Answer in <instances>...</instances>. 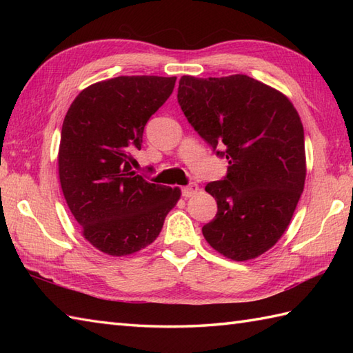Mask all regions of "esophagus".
Wrapping results in <instances>:
<instances>
[{
	"mask_svg": "<svg viewBox=\"0 0 353 353\" xmlns=\"http://www.w3.org/2000/svg\"><path fill=\"white\" fill-rule=\"evenodd\" d=\"M197 191H199V185L197 183H190V185H186L182 188V196L185 199H188V197H192L194 194H197Z\"/></svg>",
	"mask_w": 353,
	"mask_h": 353,
	"instance_id": "34e87169",
	"label": "esophagus"
}]
</instances>
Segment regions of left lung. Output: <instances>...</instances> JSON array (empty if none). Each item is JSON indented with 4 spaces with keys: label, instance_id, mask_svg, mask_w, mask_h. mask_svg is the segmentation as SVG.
<instances>
[{
    "label": "left lung",
    "instance_id": "1",
    "mask_svg": "<svg viewBox=\"0 0 353 353\" xmlns=\"http://www.w3.org/2000/svg\"><path fill=\"white\" fill-rule=\"evenodd\" d=\"M177 100L194 130L229 162L226 177L205 188L219 211L203 236L229 259L258 258L279 241L302 196L301 117L282 92L244 74L183 76Z\"/></svg>",
    "mask_w": 353,
    "mask_h": 353
}]
</instances>
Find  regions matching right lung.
Returning a JSON list of instances; mask_svg holds the SVG:
<instances>
[{
  "mask_svg": "<svg viewBox=\"0 0 353 353\" xmlns=\"http://www.w3.org/2000/svg\"><path fill=\"white\" fill-rule=\"evenodd\" d=\"M176 77L121 76L83 89L66 112L59 179L81 234L95 249L125 256L152 244L181 190L133 171L144 127L168 100Z\"/></svg>",
  "mask_w": 353,
  "mask_h": 353,
  "instance_id": "obj_1",
  "label": "right lung"
}]
</instances>
